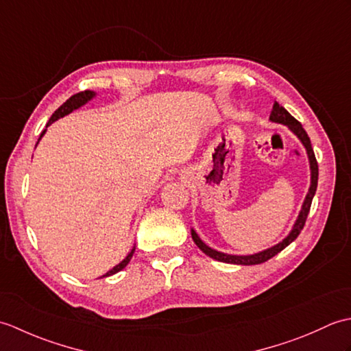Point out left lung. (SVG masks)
<instances>
[{
  "instance_id": "8db88e82",
  "label": "left lung",
  "mask_w": 351,
  "mask_h": 351,
  "mask_svg": "<svg viewBox=\"0 0 351 351\" xmlns=\"http://www.w3.org/2000/svg\"><path fill=\"white\" fill-rule=\"evenodd\" d=\"M270 121L274 122V123L285 125L287 128L291 132H293L297 138L300 140V143L303 145V147L306 149V155H308V161H309V170H311V185H309L308 195L303 200L302 210H300L299 215H297V220L294 221L293 229L289 230V234L285 238H283L282 241H279L278 244H274V245H271V247H268L265 250H261L258 253H253V255H230V253H223V252L215 250V249L210 247L208 244H205L202 240H200V237L197 235L195 228H191V238H193V241L196 243L197 247L202 250L205 255H208L215 261H220V263L237 264V265H255V264L265 263V261L273 258L274 255H278L279 252H282L283 249L287 247V245H289L291 243L295 240L297 237H299V234L302 232V229L304 226V221H306V217L309 214L312 199H314V196H315L317 184H318V164H317V160H315L314 149H312V145H311V140L308 137L306 131L303 130L302 123L297 122L295 119L291 116L282 106H279L278 102H274L271 114H270Z\"/></svg>"
}]
</instances>
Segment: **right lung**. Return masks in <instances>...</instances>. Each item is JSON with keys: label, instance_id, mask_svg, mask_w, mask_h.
Here are the masks:
<instances>
[{"label": "right lung", "instance_id": "1", "mask_svg": "<svg viewBox=\"0 0 351 351\" xmlns=\"http://www.w3.org/2000/svg\"><path fill=\"white\" fill-rule=\"evenodd\" d=\"M96 95H98V93L93 92V90H86V92H80V93H77V95L71 96V98H69L68 101H66L62 107H58V108L54 111V114L51 116V119H49L48 123H47V128H48V126H49L51 123H54L56 121H58V119H62V117H64V116H68L69 113H72L73 110H78V108H81L83 106H86L87 102H90L93 98H96ZM47 128H45V130L42 131L39 140H37V143H39L40 138L45 136V132H47ZM37 143H36V146H37ZM134 250H136V245H134V247L131 249V252L128 253V255H126V258H125L123 261H121V263H119L116 267L111 268V270L107 271L106 274H104L102 278H108V276H113V274L119 273L121 270H123V268H125L126 265H128V263L131 261V258H132V255H134Z\"/></svg>", "mask_w": 351, "mask_h": 351}]
</instances>
